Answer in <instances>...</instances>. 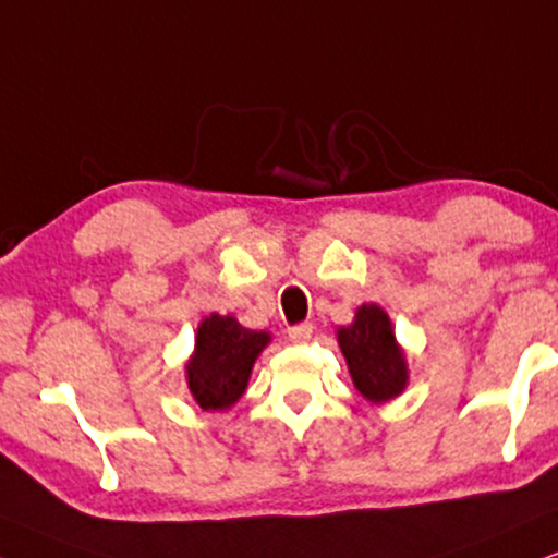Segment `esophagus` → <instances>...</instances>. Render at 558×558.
<instances>
[{"label":"esophagus","mask_w":558,"mask_h":558,"mask_svg":"<svg viewBox=\"0 0 558 558\" xmlns=\"http://www.w3.org/2000/svg\"><path fill=\"white\" fill-rule=\"evenodd\" d=\"M312 331H314V324L303 322V324H295V327L288 329V337H291V342H308L312 340Z\"/></svg>","instance_id":"obj_1"}]
</instances>
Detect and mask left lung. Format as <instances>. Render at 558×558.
<instances>
[{"instance_id": "1", "label": "left lung", "mask_w": 558, "mask_h": 558, "mask_svg": "<svg viewBox=\"0 0 558 558\" xmlns=\"http://www.w3.org/2000/svg\"><path fill=\"white\" fill-rule=\"evenodd\" d=\"M337 342L348 361L352 384L373 404L397 399L407 389V357L391 319L376 303H363L350 327L337 329Z\"/></svg>"}]
</instances>
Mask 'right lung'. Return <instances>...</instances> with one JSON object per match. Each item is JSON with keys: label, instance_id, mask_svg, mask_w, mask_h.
Masks as SVG:
<instances>
[{"label": "right lung", "instance_id": "1", "mask_svg": "<svg viewBox=\"0 0 558 558\" xmlns=\"http://www.w3.org/2000/svg\"><path fill=\"white\" fill-rule=\"evenodd\" d=\"M267 331L246 329L234 316L210 314L201 322L185 365L187 389L206 412L234 407L250 384L252 365L267 348Z\"/></svg>", "mask_w": 558, "mask_h": 558}]
</instances>
